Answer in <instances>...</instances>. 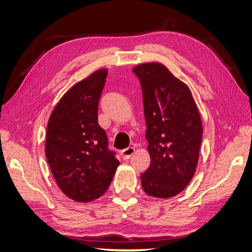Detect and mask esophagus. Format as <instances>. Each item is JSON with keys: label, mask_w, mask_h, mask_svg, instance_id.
I'll return each mask as SVG.
<instances>
[{"label": "esophagus", "mask_w": 252, "mask_h": 252, "mask_svg": "<svg viewBox=\"0 0 252 252\" xmlns=\"http://www.w3.org/2000/svg\"><path fill=\"white\" fill-rule=\"evenodd\" d=\"M134 152H135V149L133 147H128V148L124 149L123 152H122V157H123L124 159H129L134 154Z\"/></svg>", "instance_id": "1"}]
</instances>
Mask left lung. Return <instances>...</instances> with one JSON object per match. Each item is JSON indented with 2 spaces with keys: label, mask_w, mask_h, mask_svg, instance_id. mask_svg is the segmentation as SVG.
Masks as SVG:
<instances>
[{
  "label": "left lung",
  "mask_w": 252,
  "mask_h": 252,
  "mask_svg": "<svg viewBox=\"0 0 252 252\" xmlns=\"http://www.w3.org/2000/svg\"><path fill=\"white\" fill-rule=\"evenodd\" d=\"M142 90L147 150L151 158L141 174L145 192L168 199L184 190L193 178L203 135L199 109L184 82L159 62L133 67Z\"/></svg>",
  "instance_id": "8db88e82"
}]
</instances>
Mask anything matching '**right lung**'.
I'll return each mask as SVG.
<instances>
[{"label": "right lung", "instance_id": "add662e5", "mask_svg": "<svg viewBox=\"0 0 252 252\" xmlns=\"http://www.w3.org/2000/svg\"><path fill=\"white\" fill-rule=\"evenodd\" d=\"M107 71L101 68L75 83L48 120L45 154L50 170L62 192L79 203L103 195L120 165L97 124V104Z\"/></svg>", "mask_w": 252, "mask_h": 252}]
</instances>
